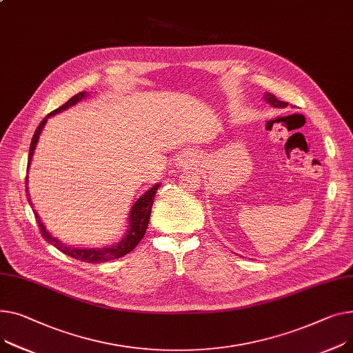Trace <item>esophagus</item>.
Segmentation results:
<instances>
[{"instance_id":"obj_1","label":"esophagus","mask_w":353,"mask_h":353,"mask_svg":"<svg viewBox=\"0 0 353 353\" xmlns=\"http://www.w3.org/2000/svg\"><path fill=\"white\" fill-rule=\"evenodd\" d=\"M196 160H197V153L193 152V150H184L177 157V163L183 168L184 166H193Z\"/></svg>"}]
</instances>
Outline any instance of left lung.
Masks as SVG:
<instances>
[{
    "label": "left lung",
    "instance_id": "obj_1",
    "mask_svg": "<svg viewBox=\"0 0 353 353\" xmlns=\"http://www.w3.org/2000/svg\"><path fill=\"white\" fill-rule=\"evenodd\" d=\"M265 99H267V102L271 103L274 108H287V106H288V102H283V101L276 99L274 95H271V93H267Z\"/></svg>",
    "mask_w": 353,
    "mask_h": 353
}]
</instances>
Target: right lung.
I'll list each match as a JSON object with an SVG mask.
<instances>
[{
    "instance_id": "obj_1",
    "label": "right lung",
    "mask_w": 353,
    "mask_h": 353,
    "mask_svg": "<svg viewBox=\"0 0 353 353\" xmlns=\"http://www.w3.org/2000/svg\"><path fill=\"white\" fill-rule=\"evenodd\" d=\"M86 92H79L77 93L75 97L70 98L66 103H63L62 106H59L58 109L52 110L51 113H48V116L45 117V119L38 125L34 136H32V142H31V146H30V154H28V168H30V161H31V157L34 154V150H35V146H37V142L39 139V134L42 132V128L45 126L46 123V119H48L50 116L75 105L78 101H81L82 98H85ZM27 180L28 177H26V184H27ZM159 189V184L153 185L152 189L143 194L142 197H140L134 205L132 207V211H130V228L126 234L125 240H122L117 245H113V247H109V248H102V250H78V248H70V247H66L63 245L61 241L55 240L51 234L45 230L43 224L41 223L38 214L35 213L34 210V214H35V220L38 223V227H39V231L42 234V237L51 243L52 245H55L59 251H62L63 254L72 256V258H77V260H81V261H85V263H106V261H112V260H116V258H121L126 254H129L140 241H142L145 232H146V228H148V224H149V219H150V213H152V205H153V200H154V194H156V190ZM28 190V189H27ZM28 196V201L31 204V200H30V194ZM32 205V204H31Z\"/></svg>"
}]
</instances>
